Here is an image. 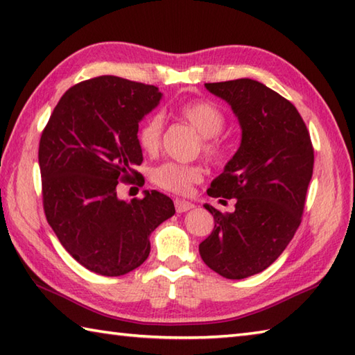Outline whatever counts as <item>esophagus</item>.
<instances>
[{
  "label": "esophagus",
  "mask_w": 355,
  "mask_h": 355,
  "mask_svg": "<svg viewBox=\"0 0 355 355\" xmlns=\"http://www.w3.org/2000/svg\"><path fill=\"white\" fill-rule=\"evenodd\" d=\"M193 203H191V201H186V200H175V209H177V212H187V211H191V209H193Z\"/></svg>",
  "instance_id": "esophagus-1"
}]
</instances>
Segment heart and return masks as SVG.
<instances>
[{
    "mask_svg": "<svg viewBox=\"0 0 355 355\" xmlns=\"http://www.w3.org/2000/svg\"><path fill=\"white\" fill-rule=\"evenodd\" d=\"M175 115L180 120L191 124L203 137L201 148L207 157L218 159L225 155V143L218 134L225 128L226 115L218 104L209 100L186 101L175 109ZM164 120L159 114L150 115L141 123L137 138L146 154L154 155L159 150ZM201 177H203V171L193 164L164 163L152 172L154 183L173 193H187L193 184L201 182Z\"/></svg>",
    "mask_w": 355,
    "mask_h": 355,
    "instance_id": "obj_1",
    "label": "heart"
}]
</instances>
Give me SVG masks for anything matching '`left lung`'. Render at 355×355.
Instances as JSON below:
<instances>
[{"mask_svg": "<svg viewBox=\"0 0 355 355\" xmlns=\"http://www.w3.org/2000/svg\"><path fill=\"white\" fill-rule=\"evenodd\" d=\"M232 107L241 128L239 150L207 196L235 198L234 212L205 207L214 231L200 243L201 259L225 279L259 274L279 259L300 226L314 168V149L291 101L251 78L206 83Z\"/></svg>", "mask_w": 355, "mask_h": 355, "instance_id": "obj_1", "label": "left lung"}]
</instances>
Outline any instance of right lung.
<instances>
[{
    "instance_id": "add662e5",
    "label": "right lung",
    "mask_w": 355,
    "mask_h": 355,
    "mask_svg": "<svg viewBox=\"0 0 355 355\" xmlns=\"http://www.w3.org/2000/svg\"><path fill=\"white\" fill-rule=\"evenodd\" d=\"M158 87L96 76L61 96L40 140L38 162L47 223L73 259L106 277L130 272L150 252L149 237L175 214L157 191L120 200V182L140 184L138 123L158 106Z\"/></svg>"
}]
</instances>
